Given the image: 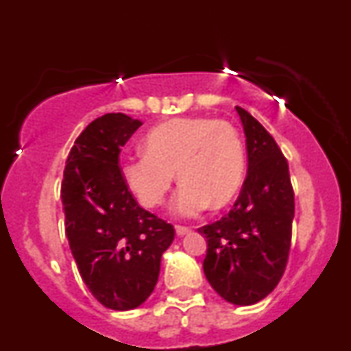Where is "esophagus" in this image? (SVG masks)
<instances>
[{
  "mask_svg": "<svg viewBox=\"0 0 351 351\" xmlns=\"http://www.w3.org/2000/svg\"><path fill=\"white\" fill-rule=\"evenodd\" d=\"M175 229H176V234H178V236H184V234H188V232H191V228L180 226V224Z\"/></svg>",
  "mask_w": 351,
  "mask_h": 351,
  "instance_id": "34e87169",
  "label": "esophagus"
}]
</instances>
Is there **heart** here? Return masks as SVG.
Wrapping results in <instances>:
<instances>
[{"label":"heart","instance_id":"obj_1","mask_svg":"<svg viewBox=\"0 0 351 351\" xmlns=\"http://www.w3.org/2000/svg\"><path fill=\"white\" fill-rule=\"evenodd\" d=\"M145 153L120 165L125 186L145 208L163 203L181 181L173 211L198 216L209 206L223 208L234 199L244 181L245 155L241 136L229 122L208 117H180L148 130Z\"/></svg>","mask_w":351,"mask_h":351}]
</instances>
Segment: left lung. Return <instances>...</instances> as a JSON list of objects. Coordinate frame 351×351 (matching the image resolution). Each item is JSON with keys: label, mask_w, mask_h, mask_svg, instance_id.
Wrapping results in <instances>:
<instances>
[{"label": "left lung", "mask_w": 351, "mask_h": 351, "mask_svg": "<svg viewBox=\"0 0 351 351\" xmlns=\"http://www.w3.org/2000/svg\"><path fill=\"white\" fill-rule=\"evenodd\" d=\"M247 148V176L234 206L199 228L208 243L204 276L224 300L252 305L267 297L284 276L295 213L289 163L272 135L236 107Z\"/></svg>", "instance_id": "obj_1"}]
</instances>
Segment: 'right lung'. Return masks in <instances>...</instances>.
Returning a JSON list of instances; mask_svg holds the SVG:
<instances>
[{
  "instance_id": "1",
  "label": "right lung",
  "mask_w": 351,
  "mask_h": 351,
  "mask_svg": "<svg viewBox=\"0 0 351 351\" xmlns=\"http://www.w3.org/2000/svg\"><path fill=\"white\" fill-rule=\"evenodd\" d=\"M140 125L125 114L88 123L71 148L60 188L80 277L112 310H132L150 297L175 239V228L140 206L120 173V152Z\"/></svg>"
}]
</instances>
